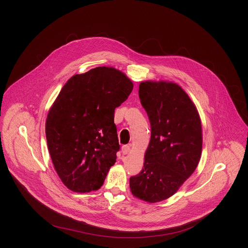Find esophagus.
<instances>
[{
	"label": "esophagus",
	"instance_id": "obj_1",
	"mask_svg": "<svg viewBox=\"0 0 248 248\" xmlns=\"http://www.w3.org/2000/svg\"><path fill=\"white\" fill-rule=\"evenodd\" d=\"M129 151H131V147H129V146H123L122 147L123 155H127L129 153Z\"/></svg>",
	"mask_w": 248,
	"mask_h": 248
}]
</instances>
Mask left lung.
Segmentation results:
<instances>
[{"label":"left lung","instance_id":"obj_1","mask_svg":"<svg viewBox=\"0 0 248 248\" xmlns=\"http://www.w3.org/2000/svg\"><path fill=\"white\" fill-rule=\"evenodd\" d=\"M140 103L151 123L141 172L129 179L135 197L149 203L170 198L194 173L202 154V125L194 102L180 85L142 81Z\"/></svg>","mask_w":248,"mask_h":248}]
</instances>
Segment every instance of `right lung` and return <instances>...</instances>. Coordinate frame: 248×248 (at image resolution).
<instances>
[{"label": "right lung", "mask_w": 248, "mask_h": 248, "mask_svg": "<svg viewBox=\"0 0 248 248\" xmlns=\"http://www.w3.org/2000/svg\"><path fill=\"white\" fill-rule=\"evenodd\" d=\"M134 88L121 70L100 66L73 75L46 120L47 146L62 183L69 190H98L120 150L114 109Z\"/></svg>", "instance_id": "obj_1"}]
</instances>
